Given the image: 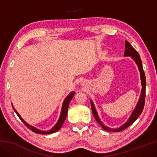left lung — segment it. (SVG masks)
I'll use <instances>...</instances> for the list:
<instances>
[{
	"label": "left lung",
	"instance_id": "left-lung-1",
	"mask_svg": "<svg viewBox=\"0 0 157 157\" xmlns=\"http://www.w3.org/2000/svg\"><path fill=\"white\" fill-rule=\"evenodd\" d=\"M125 43V50H124V57H132L133 59L134 60V62H136V65L138 66V68H139V72H140V79H141V84H142V89H141V94H140L139 102H138L136 107L132 111L131 116L129 118L128 120L125 123H124L123 125L121 126L120 127L116 129H112L110 128V127H108L106 125H105L102 122H101L99 116L98 115V113L95 109V106L94 102H92L91 100V106L92 109V112L94 114V116L95 120L98 122V123L100 124V125L102 127V128L105 130V131H109V132H121L123 131L124 129H126L127 127L131 125L132 123H134V122L136 120V119L139 118V116L141 114L142 111L143 110V108H144L145 105V87H146V79H145V75L144 73V71H143V65H142V62L140 60V55L138 52L135 50L132 46L130 44L128 41H124Z\"/></svg>",
	"mask_w": 157,
	"mask_h": 157
}]
</instances>
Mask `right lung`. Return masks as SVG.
<instances>
[{
  "instance_id": "obj_1",
  "label": "right lung",
  "mask_w": 157,
  "mask_h": 157,
  "mask_svg": "<svg viewBox=\"0 0 157 157\" xmlns=\"http://www.w3.org/2000/svg\"><path fill=\"white\" fill-rule=\"evenodd\" d=\"M74 95H75V92H71L70 94H69L67 97L65 98L64 101H63V105H62V111H61V114H60V116H59V120H58L57 123H56V124L52 127V128L48 130V131H42V130L40 129H38L35 128V127H34L33 126H31L30 124H28L26 122L23 120V119L21 118V116L18 114V113L17 112L16 109H14V107H13V109H14V111L16 112V113L17 114V116H18V118L21 119V121L23 122V123H24L25 125L27 126V127H28L29 129H30L31 131H33V132L36 133V134H52V133L54 132H57L58 130L60 129L61 127H62L63 125V123H64V121L66 120V116H67V113H68V105H69V103H70V101L72 99L73 97L74 96Z\"/></svg>"
}]
</instances>
